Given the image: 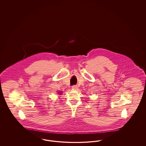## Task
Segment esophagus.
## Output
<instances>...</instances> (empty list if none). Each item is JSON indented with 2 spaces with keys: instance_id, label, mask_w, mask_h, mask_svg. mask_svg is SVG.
<instances>
[{
  "instance_id": "1",
  "label": "esophagus",
  "mask_w": 146,
  "mask_h": 146,
  "mask_svg": "<svg viewBox=\"0 0 146 146\" xmlns=\"http://www.w3.org/2000/svg\"><path fill=\"white\" fill-rule=\"evenodd\" d=\"M72 88L73 89H78V86H76V85H73V86H72Z\"/></svg>"
}]
</instances>
